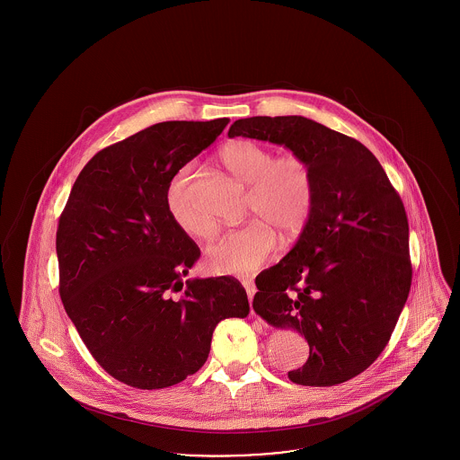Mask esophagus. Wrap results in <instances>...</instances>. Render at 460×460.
Masks as SVG:
<instances>
[{
	"mask_svg": "<svg viewBox=\"0 0 460 460\" xmlns=\"http://www.w3.org/2000/svg\"><path fill=\"white\" fill-rule=\"evenodd\" d=\"M243 286H244V289H246V295H248V300L252 302V298H253V295H255V285H253V281L252 279H243Z\"/></svg>",
	"mask_w": 460,
	"mask_h": 460,
	"instance_id": "esophagus-1",
	"label": "esophagus"
}]
</instances>
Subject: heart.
<instances>
[{"instance_id": "heart-1", "label": "heart", "mask_w": 460, "mask_h": 460, "mask_svg": "<svg viewBox=\"0 0 460 460\" xmlns=\"http://www.w3.org/2000/svg\"><path fill=\"white\" fill-rule=\"evenodd\" d=\"M220 158L233 174L250 184L246 214L255 217L212 243L207 250V263L216 272L248 276L261 269L278 248V234L272 226L286 238L296 236L305 227L315 203V175L304 156H278L253 141L227 145ZM193 184V167H181L167 186V210L184 233L208 238L217 224L198 208Z\"/></svg>"}]
</instances>
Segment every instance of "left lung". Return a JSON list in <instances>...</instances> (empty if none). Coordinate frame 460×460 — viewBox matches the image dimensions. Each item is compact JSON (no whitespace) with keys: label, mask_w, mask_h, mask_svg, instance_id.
Wrapping results in <instances>:
<instances>
[{"label":"left lung","mask_w":460,"mask_h":460,"mask_svg":"<svg viewBox=\"0 0 460 460\" xmlns=\"http://www.w3.org/2000/svg\"><path fill=\"white\" fill-rule=\"evenodd\" d=\"M227 136L285 145L312 165V216L293 250L257 278L253 308L305 336L310 353L288 372L293 383H345L385 350L411 291L403 201L362 143L305 117L240 119Z\"/></svg>","instance_id":"obj_1"}]
</instances>
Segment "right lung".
<instances>
[{
  "label": "right lung",
  "instance_id": "obj_1",
  "mask_svg": "<svg viewBox=\"0 0 460 460\" xmlns=\"http://www.w3.org/2000/svg\"><path fill=\"white\" fill-rule=\"evenodd\" d=\"M227 122H160L103 148L77 175L58 220L66 315L94 360L132 388H167L195 374L220 321L248 315L238 279L182 281L199 248L165 203L175 172Z\"/></svg>",
  "mask_w": 460,
  "mask_h": 460
}]
</instances>
